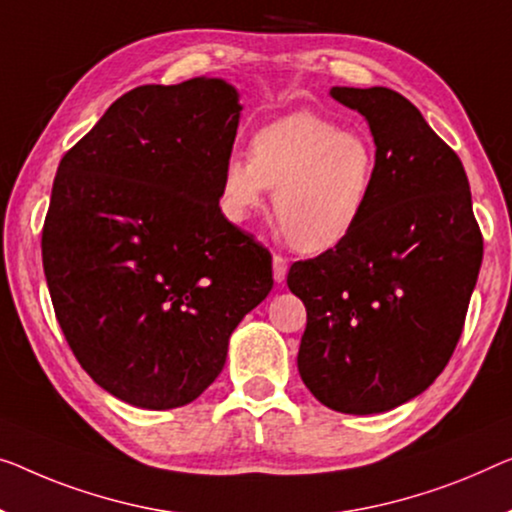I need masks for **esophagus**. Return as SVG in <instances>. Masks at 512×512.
<instances>
[{
	"label": "esophagus",
	"instance_id": "esophagus-1",
	"mask_svg": "<svg viewBox=\"0 0 512 512\" xmlns=\"http://www.w3.org/2000/svg\"><path fill=\"white\" fill-rule=\"evenodd\" d=\"M287 276V259L280 255H273V278L276 282H282Z\"/></svg>",
	"mask_w": 512,
	"mask_h": 512
}]
</instances>
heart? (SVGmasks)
I'll return each instance as SVG.
<instances>
[{"label":"heart","mask_w":512,"mask_h":512,"mask_svg":"<svg viewBox=\"0 0 512 512\" xmlns=\"http://www.w3.org/2000/svg\"><path fill=\"white\" fill-rule=\"evenodd\" d=\"M377 149L368 135L345 131L315 112H294L253 135L250 158L225 160L220 207L232 223H248L273 193V216L299 253L338 248L368 213Z\"/></svg>","instance_id":"b5f03b06"}]
</instances>
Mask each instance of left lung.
Here are the masks:
<instances>
[{
	"label": "left lung",
	"instance_id": "8db88e82",
	"mask_svg": "<svg viewBox=\"0 0 512 512\" xmlns=\"http://www.w3.org/2000/svg\"><path fill=\"white\" fill-rule=\"evenodd\" d=\"M329 94L368 121L377 177L358 230L287 273L308 312L296 363L329 409L384 414L421 395L451 361L483 236L462 160L416 105L386 87Z\"/></svg>",
	"mask_w": 512,
	"mask_h": 512
}]
</instances>
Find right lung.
Masks as SVG:
<instances>
[{
	"label": "right lung",
	"instance_id": "add662e5",
	"mask_svg": "<svg viewBox=\"0 0 512 512\" xmlns=\"http://www.w3.org/2000/svg\"><path fill=\"white\" fill-rule=\"evenodd\" d=\"M241 110L223 78L137 87L59 163L50 299L87 375L133 407L200 398L273 287L269 250L218 207Z\"/></svg>",
	"mask_w": 512,
	"mask_h": 512
}]
</instances>
